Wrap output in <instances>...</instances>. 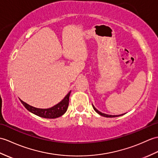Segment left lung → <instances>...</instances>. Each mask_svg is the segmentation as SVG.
I'll list each match as a JSON object with an SVG mask.
<instances>
[{"mask_svg":"<svg viewBox=\"0 0 158 158\" xmlns=\"http://www.w3.org/2000/svg\"><path fill=\"white\" fill-rule=\"evenodd\" d=\"M92 106H93V108H94V110L96 111L98 114H99L100 115H101V116H104V117H107V118H113V117H117V116H122V115H123V114H120V115H109V114H104V113H102L101 112H100V111H98V110L94 107V106L92 104Z\"/></svg>","mask_w":158,"mask_h":158,"instance_id":"1","label":"left lung"}]
</instances>
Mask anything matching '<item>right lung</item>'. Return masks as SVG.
I'll list each match as a JSON object with an SVG mask.
<instances>
[{
  "label": "right lung",
  "mask_w": 158,
  "mask_h": 158,
  "mask_svg": "<svg viewBox=\"0 0 158 158\" xmlns=\"http://www.w3.org/2000/svg\"><path fill=\"white\" fill-rule=\"evenodd\" d=\"M71 91H69V94L64 97V98L60 102L54 106L53 107L48 109H40L35 107H33L31 106L26 104L25 102L21 100V103L25 106L27 110L30 112L38 116L42 117L45 118H56L58 117H60L67 111L69 106V96H70Z\"/></svg>",
  "instance_id": "obj_1"
}]
</instances>
